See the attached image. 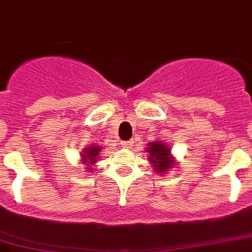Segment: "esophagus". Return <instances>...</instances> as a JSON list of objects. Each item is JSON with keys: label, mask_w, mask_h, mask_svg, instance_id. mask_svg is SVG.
Masks as SVG:
<instances>
[{"label": "esophagus", "mask_w": 252, "mask_h": 252, "mask_svg": "<svg viewBox=\"0 0 252 252\" xmlns=\"http://www.w3.org/2000/svg\"><path fill=\"white\" fill-rule=\"evenodd\" d=\"M133 140H126V142H122L121 145L124 148V149H130L133 147Z\"/></svg>", "instance_id": "esophagus-1"}]
</instances>
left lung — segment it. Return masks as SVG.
<instances>
[{
  "label": "left lung",
  "instance_id": "8db88e82",
  "mask_svg": "<svg viewBox=\"0 0 252 252\" xmlns=\"http://www.w3.org/2000/svg\"><path fill=\"white\" fill-rule=\"evenodd\" d=\"M145 150L149 154V163L152 164L155 173L165 174L175 165V158L171 155V149L168 144L163 143L161 140L150 142Z\"/></svg>",
  "mask_w": 252,
  "mask_h": 252
}]
</instances>
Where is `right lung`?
I'll return each instance as SVG.
<instances>
[{
  "mask_svg": "<svg viewBox=\"0 0 252 252\" xmlns=\"http://www.w3.org/2000/svg\"><path fill=\"white\" fill-rule=\"evenodd\" d=\"M100 153H102V147L100 145H92V147L84 148L81 152V163L87 170H94L92 166L95 168V164L99 160Z\"/></svg>",
  "mask_w": 252,
  "mask_h": 252,
  "instance_id": "right-lung-1",
  "label": "right lung"
}]
</instances>
